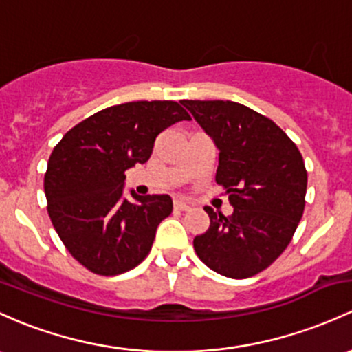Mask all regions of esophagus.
Segmentation results:
<instances>
[{
  "instance_id": "esophagus-1",
  "label": "esophagus",
  "mask_w": 352,
  "mask_h": 352,
  "mask_svg": "<svg viewBox=\"0 0 352 352\" xmlns=\"http://www.w3.org/2000/svg\"><path fill=\"white\" fill-rule=\"evenodd\" d=\"M173 207H175L177 210H188L190 209V204H187V202L184 201H173Z\"/></svg>"
}]
</instances>
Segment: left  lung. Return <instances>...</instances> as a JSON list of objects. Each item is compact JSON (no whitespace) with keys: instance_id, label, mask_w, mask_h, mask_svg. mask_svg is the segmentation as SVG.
Segmentation results:
<instances>
[{"instance_id":"left-lung-1","label":"left lung","mask_w":352,"mask_h":352,"mask_svg":"<svg viewBox=\"0 0 352 352\" xmlns=\"http://www.w3.org/2000/svg\"><path fill=\"white\" fill-rule=\"evenodd\" d=\"M219 150L216 182L234 207L206 206L210 226L194 238L202 263L229 278L268 268L292 241L305 207L307 170L297 145L263 114L232 101H182Z\"/></svg>"}]
</instances>
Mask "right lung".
Listing matches in <instances>:
<instances>
[{
	"label": "right lung",
	"mask_w": 352,
	"mask_h": 352,
	"mask_svg": "<svg viewBox=\"0 0 352 352\" xmlns=\"http://www.w3.org/2000/svg\"><path fill=\"white\" fill-rule=\"evenodd\" d=\"M190 116L175 101L111 106L80 121L54 148L45 197L69 253L98 275H120L150 253L158 224L172 212L170 195L124 192L128 168L145 164L155 140Z\"/></svg>",
	"instance_id": "1"
}]
</instances>
